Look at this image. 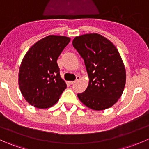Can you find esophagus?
<instances>
[{
  "label": "esophagus",
  "instance_id": "esophagus-1",
  "mask_svg": "<svg viewBox=\"0 0 149 149\" xmlns=\"http://www.w3.org/2000/svg\"><path fill=\"white\" fill-rule=\"evenodd\" d=\"M79 79H80V76H76V81H69V83H70V84H74L75 83H76V82H77L79 80Z\"/></svg>",
  "mask_w": 149,
  "mask_h": 149
}]
</instances>
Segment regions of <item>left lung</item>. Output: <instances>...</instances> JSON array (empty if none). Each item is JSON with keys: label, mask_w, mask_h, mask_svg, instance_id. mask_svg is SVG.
I'll return each mask as SVG.
<instances>
[{"label": "left lung", "mask_w": 149, "mask_h": 149, "mask_svg": "<svg viewBox=\"0 0 149 149\" xmlns=\"http://www.w3.org/2000/svg\"><path fill=\"white\" fill-rule=\"evenodd\" d=\"M72 44L84 59L89 78L86 89L77 94L80 101L94 110L113 106L120 98L126 81L125 68L116 47L96 33L75 37Z\"/></svg>", "instance_id": "8db88e82"}]
</instances>
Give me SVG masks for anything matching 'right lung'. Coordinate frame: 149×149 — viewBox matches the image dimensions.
Here are the masks:
<instances>
[{
	"mask_svg": "<svg viewBox=\"0 0 149 149\" xmlns=\"http://www.w3.org/2000/svg\"><path fill=\"white\" fill-rule=\"evenodd\" d=\"M70 39L49 35L31 46L24 57L19 85L28 103L40 109L53 106L67 86L60 75L57 60Z\"/></svg>",
	"mask_w": 149,
	"mask_h": 149,
	"instance_id": "right-lung-1",
	"label": "right lung"
}]
</instances>
